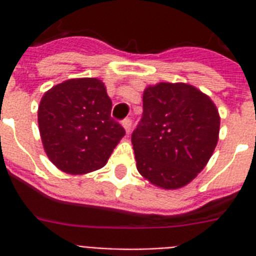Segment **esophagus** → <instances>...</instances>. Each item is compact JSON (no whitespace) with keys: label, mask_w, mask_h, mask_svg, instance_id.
<instances>
[{"label":"esophagus","mask_w":256,"mask_h":256,"mask_svg":"<svg viewBox=\"0 0 256 256\" xmlns=\"http://www.w3.org/2000/svg\"><path fill=\"white\" fill-rule=\"evenodd\" d=\"M122 126H124L126 132L128 134V132H132V120H130V118H126V120H122Z\"/></svg>","instance_id":"esophagus-1"}]
</instances>
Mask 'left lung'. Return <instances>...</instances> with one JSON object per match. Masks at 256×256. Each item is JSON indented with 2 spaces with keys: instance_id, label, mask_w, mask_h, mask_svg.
<instances>
[{
  "instance_id": "obj_1",
  "label": "left lung",
  "mask_w": 256,
  "mask_h": 256,
  "mask_svg": "<svg viewBox=\"0 0 256 256\" xmlns=\"http://www.w3.org/2000/svg\"><path fill=\"white\" fill-rule=\"evenodd\" d=\"M220 118L210 96L187 84L146 88L144 114L132 134L136 168L166 190L186 186L218 144Z\"/></svg>"
}]
</instances>
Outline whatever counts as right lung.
Listing matches in <instances>:
<instances>
[{
	"label": "right lung",
	"mask_w": 256,
	"mask_h": 256,
	"mask_svg": "<svg viewBox=\"0 0 256 256\" xmlns=\"http://www.w3.org/2000/svg\"><path fill=\"white\" fill-rule=\"evenodd\" d=\"M112 100L96 78H74L44 94L38 126L49 160L64 172L81 175L108 164L124 128L112 118Z\"/></svg>",
	"instance_id": "add662e5"
}]
</instances>
